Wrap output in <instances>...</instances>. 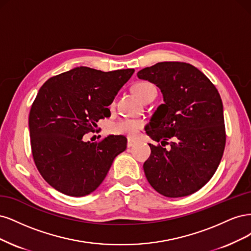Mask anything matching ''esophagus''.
<instances>
[{
    "instance_id": "obj_1",
    "label": "esophagus",
    "mask_w": 251,
    "mask_h": 251,
    "mask_svg": "<svg viewBox=\"0 0 251 251\" xmlns=\"http://www.w3.org/2000/svg\"><path fill=\"white\" fill-rule=\"evenodd\" d=\"M135 144H136V142H135V141L128 140V142H127V147H129V148H130V147H133Z\"/></svg>"
}]
</instances>
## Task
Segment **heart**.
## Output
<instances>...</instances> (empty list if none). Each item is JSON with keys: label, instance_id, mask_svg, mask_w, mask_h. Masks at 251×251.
<instances>
[{"label": "heart", "instance_id": "heart-1", "mask_svg": "<svg viewBox=\"0 0 251 251\" xmlns=\"http://www.w3.org/2000/svg\"><path fill=\"white\" fill-rule=\"evenodd\" d=\"M133 93L137 98L146 103L150 99H154L156 96V88L154 84L147 81H142L133 85ZM114 105V103H112ZM145 123L142 120L135 119H121L118 122L112 125L111 130L116 134H122L128 137H135L142 128H144Z\"/></svg>", "mask_w": 251, "mask_h": 251}]
</instances>
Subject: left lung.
I'll use <instances>...</instances> for the list:
<instances>
[{
  "mask_svg": "<svg viewBox=\"0 0 251 251\" xmlns=\"http://www.w3.org/2000/svg\"><path fill=\"white\" fill-rule=\"evenodd\" d=\"M137 77L156 84L165 101L146 130L161 145L149 144L145 175L151 187L166 197L191 195L212 178L224 152L219 92L203 73L187 62H158L141 70ZM170 138L174 141L168 151L162 146Z\"/></svg>",
  "mask_w": 251,
  "mask_h": 251,
  "instance_id": "left-lung-1",
  "label": "left lung"
}]
</instances>
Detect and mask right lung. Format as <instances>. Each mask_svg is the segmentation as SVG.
<instances>
[{"instance_id":"1","label":"right lung","mask_w":251,"mask_h":251,"mask_svg":"<svg viewBox=\"0 0 251 251\" xmlns=\"http://www.w3.org/2000/svg\"><path fill=\"white\" fill-rule=\"evenodd\" d=\"M133 73L79 67L40 87L29 115L31 150L38 172L55 190L73 197L88 195L126 149L123 135L95 143L83 136L95 131L100 119L110 117L107 106Z\"/></svg>"}]
</instances>
